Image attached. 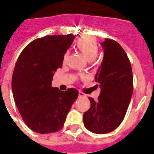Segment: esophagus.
<instances>
[{"label": "esophagus", "instance_id": "esophagus-1", "mask_svg": "<svg viewBox=\"0 0 154 154\" xmlns=\"http://www.w3.org/2000/svg\"><path fill=\"white\" fill-rule=\"evenodd\" d=\"M85 94L83 93L82 92H79V97L82 98V97H85Z\"/></svg>", "mask_w": 154, "mask_h": 154}]
</instances>
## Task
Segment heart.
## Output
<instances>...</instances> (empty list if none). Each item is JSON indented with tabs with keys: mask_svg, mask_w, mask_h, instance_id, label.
<instances>
[{
	"mask_svg": "<svg viewBox=\"0 0 154 154\" xmlns=\"http://www.w3.org/2000/svg\"><path fill=\"white\" fill-rule=\"evenodd\" d=\"M76 48L82 52L87 60L91 62L95 60L99 52V44L95 38L91 36H84L80 38L75 42ZM69 58V53L66 52L64 55L63 61L66 62ZM84 78V76H82Z\"/></svg>",
	"mask_w": 154,
	"mask_h": 154,
	"instance_id": "obj_1",
	"label": "heart"
}]
</instances>
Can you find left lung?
I'll use <instances>...</instances> for the list:
<instances>
[{
  "mask_svg": "<svg viewBox=\"0 0 154 154\" xmlns=\"http://www.w3.org/2000/svg\"><path fill=\"white\" fill-rule=\"evenodd\" d=\"M102 47L104 56L95 77L101 92L97 101L89 98L91 106L83 115L85 128L97 134L110 133L121 124L133 91L131 64L123 48L109 38Z\"/></svg>",
  "mask_w": 154,
  "mask_h": 154,
  "instance_id": "1",
  "label": "left lung"
}]
</instances>
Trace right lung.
Returning a JSON list of instances; mask_svg holds the SVG:
<instances>
[{
	"label": "right lung",
	"mask_w": 154,
	"mask_h": 154,
	"mask_svg": "<svg viewBox=\"0 0 154 154\" xmlns=\"http://www.w3.org/2000/svg\"><path fill=\"white\" fill-rule=\"evenodd\" d=\"M75 36L47 35L24 48L12 76V92L23 120L38 133H55L64 126L79 91L51 87L54 72L62 68L65 53Z\"/></svg>",
	"instance_id": "add662e5"
}]
</instances>
